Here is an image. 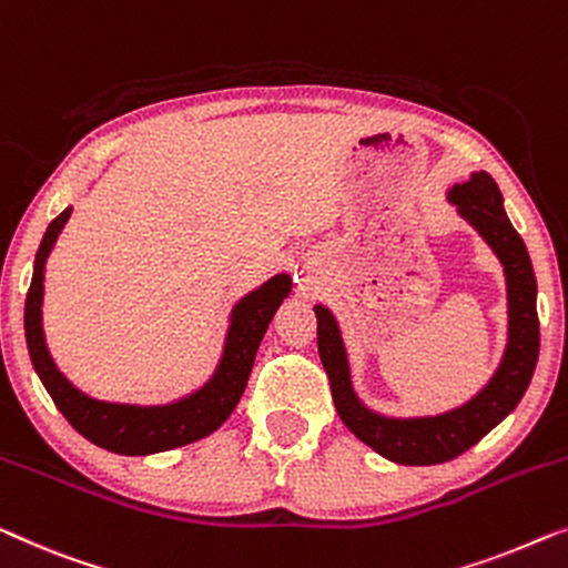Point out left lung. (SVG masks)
Here are the masks:
<instances>
[{
  "label": "left lung",
  "mask_w": 568,
  "mask_h": 568,
  "mask_svg": "<svg viewBox=\"0 0 568 568\" xmlns=\"http://www.w3.org/2000/svg\"><path fill=\"white\" fill-rule=\"evenodd\" d=\"M481 241L489 245L505 274L507 290V343L499 366L489 382L454 409L438 415L394 417L376 413L358 397L353 386L351 358L345 348L338 317L325 304H315L317 351L323 361L335 409L348 430L376 454L405 466H430L462 456L497 427L517 407L538 364V284L523 237L509 223L503 192L487 171H474L468 182L454 184L446 192Z\"/></svg>",
  "instance_id": "obj_1"
}]
</instances>
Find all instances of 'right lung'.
<instances>
[{"mask_svg": "<svg viewBox=\"0 0 568 568\" xmlns=\"http://www.w3.org/2000/svg\"><path fill=\"white\" fill-rule=\"evenodd\" d=\"M69 217L71 207H65L48 225L36 253L32 282L28 300H24V341H28L30 361L45 392L51 394L65 420L77 427L87 440L104 450H112V454L151 456L207 438L227 420L241 402L271 317L276 315V310L292 292L290 274L271 276L258 290L248 292L233 304L223 353H220L215 372L200 389L166 402V405H125V402L94 399L65 379L61 368L55 366L51 351H48L43 333L45 261L51 256Z\"/></svg>", "mask_w": 568, "mask_h": 568, "instance_id": "obj_1", "label": "right lung"}]
</instances>
